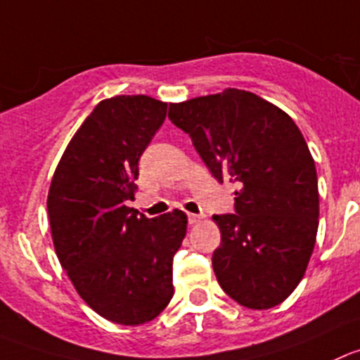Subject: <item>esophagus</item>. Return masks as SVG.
Returning <instances> with one entry per match:
<instances>
[{
    "label": "esophagus",
    "instance_id": "esophagus-1",
    "mask_svg": "<svg viewBox=\"0 0 360 360\" xmlns=\"http://www.w3.org/2000/svg\"><path fill=\"white\" fill-rule=\"evenodd\" d=\"M199 221H202V217H200V214H193V213L188 214V224H190V226H195V224H199Z\"/></svg>",
    "mask_w": 360,
    "mask_h": 360
}]
</instances>
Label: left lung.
I'll list each match as a JSON object with an SVG mask.
<instances>
[{
	"mask_svg": "<svg viewBox=\"0 0 360 360\" xmlns=\"http://www.w3.org/2000/svg\"><path fill=\"white\" fill-rule=\"evenodd\" d=\"M169 119L220 183L240 188L236 213L213 217L218 284L245 307H275L298 286L316 243V167L300 129L275 104L238 89L172 103Z\"/></svg>",
	"mask_w": 360,
	"mask_h": 360,
	"instance_id": "8db88e82",
	"label": "left lung"
}]
</instances>
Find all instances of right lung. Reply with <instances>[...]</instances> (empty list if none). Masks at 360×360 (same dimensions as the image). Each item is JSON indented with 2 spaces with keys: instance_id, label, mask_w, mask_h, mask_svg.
Masks as SVG:
<instances>
[{
  "instance_id": "add662e5",
  "label": "right lung",
  "mask_w": 360,
  "mask_h": 360,
  "mask_svg": "<svg viewBox=\"0 0 360 360\" xmlns=\"http://www.w3.org/2000/svg\"><path fill=\"white\" fill-rule=\"evenodd\" d=\"M165 117L167 103L149 96L101 101L70 139L49 186L60 264L79 297L119 325L154 320L174 297L172 261L186 214L147 218L127 206L140 156Z\"/></svg>"
}]
</instances>
